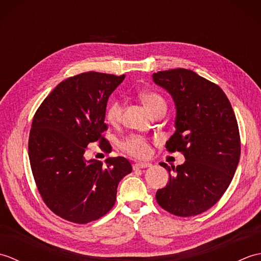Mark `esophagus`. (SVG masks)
I'll return each instance as SVG.
<instances>
[{
  "label": "esophagus",
  "mask_w": 261,
  "mask_h": 261,
  "mask_svg": "<svg viewBox=\"0 0 261 261\" xmlns=\"http://www.w3.org/2000/svg\"><path fill=\"white\" fill-rule=\"evenodd\" d=\"M151 164L150 163H137L134 165V169H142V168H148V167H151Z\"/></svg>",
  "instance_id": "esophagus-1"
}]
</instances>
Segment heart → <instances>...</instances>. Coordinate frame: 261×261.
Returning <instances> with one entry per match:
<instances>
[{
  "label": "heart",
  "instance_id": "obj_1",
  "mask_svg": "<svg viewBox=\"0 0 261 261\" xmlns=\"http://www.w3.org/2000/svg\"><path fill=\"white\" fill-rule=\"evenodd\" d=\"M142 103L149 112L152 113L160 108H166V102L162 95L154 92H142L140 94ZM122 114V103L118 98H112L108 103L105 110V118L111 124L118 123ZM120 147L123 151L135 158H146L150 154V147L145 138L140 136H130L120 142Z\"/></svg>",
  "mask_w": 261,
  "mask_h": 261
}]
</instances>
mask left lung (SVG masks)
I'll list each match as a JSON object with an SVG mask.
<instances>
[{"instance_id": "1", "label": "left lung", "mask_w": 261, "mask_h": 261, "mask_svg": "<svg viewBox=\"0 0 261 261\" xmlns=\"http://www.w3.org/2000/svg\"><path fill=\"white\" fill-rule=\"evenodd\" d=\"M156 85L173 97L175 134L166 142L168 151L184 153V164L160 163L169 181L156 199L177 216L201 214L223 195L240 159V135L231 103L214 83L184 68L152 74Z\"/></svg>"}]
</instances>
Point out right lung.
I'll list each match as a JSON object with an SVG mask.
<instances>
[{
	"mask_svg": "<svg viewBox=\"0 0 261 261\" xmlns=\"http://www.w3.org/2000/svg\"><path fill=\"white\" fill-rule=\"evenodd\" d=\"M124 75L87 71L63 81L33 116L29 159L38 191L55 214L70 222L95 221L113 207L120 180L132 171L124 157L107 165L85 158L87 146L110 143L105 110L109 97Z\"/></svg>",
	"mask_w": 261,
	"mask_h": 261,
	"instance_id": "add662e5",
	"label": "right lung"
}]
</instances>
